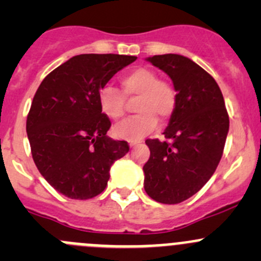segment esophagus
<instances>
[{
    "instance_id": "esophagus-1",
    "label": "esophagus",
    "mask_w": 261,
    "mask_h": 261,
    "mask_svg": "<svg viewBox=\"0 0 261 261\" xmlns=\"http://www.w3.org/2000/svg\"><path fill=\"white\" fill-rule=\"evenodd\" d=\"M140 143H143V141H141V140H131L130 143H128V145H130V147H134V146L139 145Z\"/></svg>"
}]
</instances>
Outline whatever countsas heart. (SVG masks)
Listing matches in <instances>:
<instances>
[{"label":"heart","mask_w":261,"mask_h":261,"mask_svg":"<svg viewBox=\"0 0 261 261\" xmlns=\"http://www.w3.org/2000/svg\"><path fill=\"white\" fill-rule=\"evenodd\" d=\"M125 96L139 97L135 117L127 118L115 126L118 138L141 139L158 123V117L167 120L177 107V91L167 81L159 80L154 69L139 67L123 74L120 80ZM98 103L102 114L112 120H120L125 115V97L112 86H105L98 93Z\"/></svg>","instance_id":"1"}]
</instances>
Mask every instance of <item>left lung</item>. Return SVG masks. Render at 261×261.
Wrapping results in <instances>:
<instances>
[{"instance_id": "left-lung-1", "label": "left lung", "mask_w": 261, "mask_h": 261, "mask_svg": "<svg viewBox=\"0 0 261 261\" xmlns=\"http://www.w3.org/2000/svg\"><path fill=\"white\" fill-rule=\"evenodd\" d=\"M167 73L177 91V107L164 130L168 141L146 140L144 188L154 201L175 204L196 194L212 177L228 134V115L211 75L179 54L146 58Z\"/></svg>"}]
</instances>
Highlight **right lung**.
Returning <instances> with one entry per match:
<instances>
[{"mask_svg":"<svg viewBox=\"0 0 261 261\" xmlns=\"http://www.w3.org/2000/svg\"><path fill=\"white\" fill-rule=\"evenodd\" d=\"M135 60L131 55H75L39 86L26 133L39 172L63 196H98L106 188L112 164L127 154L126 141L106 135L111 121L99 109L98 93Z\"/></svg>","mask_w":261,"mask_h":261,"instance_id":"1","label":"right lung"}]
</instances>
